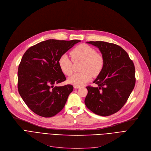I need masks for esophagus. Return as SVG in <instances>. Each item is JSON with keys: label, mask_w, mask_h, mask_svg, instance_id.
Segmentation results:
<instances>
[{"label": "esophagus", "mask_w": 151, "mask_h": 151, "mask_svg": "<svg viewBox=\"0 0 151 151\" xmlns=\"http://www.w3.org/2000/svg\"><path fill=\"white\" fill-rule=\"evenodd\" d=\"M80 88V86H76V85L74 86V88L75 89H78V88Z\"/></svg>", "instance_id": "34e87169"}]
</instances>
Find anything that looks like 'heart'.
<instances>
[{"mask_svg":"<svg viewBox=\"0 0 151 151\" xmlns=\"http://www.w3.org/2000/svg\"><path fill=\"white\" fill-rule=\"evenodd\" d=\"M73 61L67 54H63L59 60V65L62 72L70 76L73 73V61H83L81 73H75L70 77L68 82L71 84L82 86L89 82L92 76H98L104 67L105 60L103 55L97 52L96 49L86 44L77 46L70 52Z\"/></svg>","mask_w":151,"mask_h":151,"instance_id":"1","label":"heart"}]
</instances>
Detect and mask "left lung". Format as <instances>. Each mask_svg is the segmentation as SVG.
<instances>
[{"label": "left lung", "mask_w": 151, "mask_h": 151, "mask_svg": "<svg viewBox=\"0 0 151 151\" xmlns=\"http://www.w3.org/2000/svg\"><path fill=\"white\" fill-rule=\"evenodd\" d=\"M99 48L104 58L103 70L93 83L87 86L84 103L92 112L108 116L119 111L125 104L135 85V69L133 61L122 47L105 42H88Z\"/></svg>", "instance_id": "1"}]
</instances>
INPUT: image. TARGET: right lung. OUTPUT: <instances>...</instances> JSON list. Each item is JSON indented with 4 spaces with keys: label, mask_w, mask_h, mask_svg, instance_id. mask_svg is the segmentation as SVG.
Segmentation results:
<instances>
[{
    "label": "right lung",
    "mask_w": 151,
    "mask_h": 151,
    "mask_svg": "<svg viewBox=\"0 0 151 151\" xmlns=\"http://www.w3.org/2000/svg\"><path fill=\"white\" fill-rule=\"evenodd\" d=\"M78 40L50 39L30 47L24 54L18 67V89L21 98L34 113L51 117L64 107L73 86H55L66 78L59 60Z\"/></svg>",
    "instance_id": "add662e5"
}]
</instances>
